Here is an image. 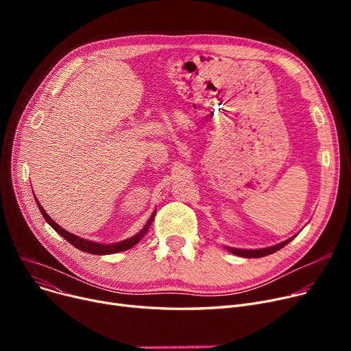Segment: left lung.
<instances>
[{
  "mask_svg": "<svg viewBox=\"0 0 351 351\" xmlns=\"http://www.w3.org/2000/svg\"><path fill=\"white\" fill-rule=\"evenodd\" d=\"M290 241H293V237L287 239V241H285V242H282L279 245H274V246H270V247H266V249H256V250H245V249H234V247H226V249L229 252H232L233 254H236V256H242V257H263V256H267V254H271L274 252L280 250Z\"/></svg>",
  "mask_w": 351,
  "mask_h": 351,
  "instance_id": "left-lung-1",
  "label": "left lung"
}]
</instances>
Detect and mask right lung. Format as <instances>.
Masks as SVG:
<instances>
[{
  "label": "right lung",
  "mask_w": 351,
  "mask_h": 351,
  "mask_svg": "<svg viewBox=\"0 0 351 351\" xmlns=\"http://www.w3.org/2000/svg\"><path fill=\"white\" fill-rule=\"evenodd\" d=\"M36 205H38V208H40V210H41L44 219L52 226V229H53L55 232L60 233L64 239H66V241H68L72 246H75L77 249H80V250H82V252H86V253H92V254H110V253H118V252H123V250L131 249L132 246H135V245L141 241V239L146 234L147 229H149V226H151L152 222H154V217H155V213H156V212H154V215L151 216L149 220H147V223L145 225V228H143L138 234H135V236H132V237H129V239H126V241H122V242H119V243L101 245V243L86 241V239L78 237V236H75V234H72V233L66 232V230L62 229L60 225L55 223L53 220L47 215V212H45L44 208L40 205L38 200H36Z\"/></svg>",
  "instance_id": "1"
}]
</instances>
